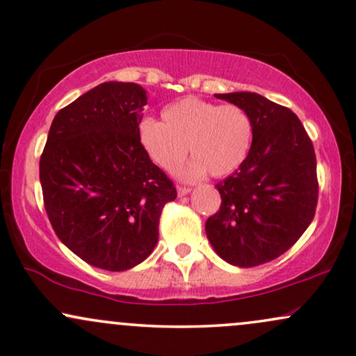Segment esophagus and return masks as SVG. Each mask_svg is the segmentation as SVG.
Here are the masks:
<instances>
[{
    "label": "esophagus",
    "mask_w": 356,
    "mask_h": 356,
    "mask_svg": "<svg viewBox=\"0 0 356 356\" xmlns=\"http://www.w3.org/2000/svg\"><path fill=\"white\" fill-rule=\"evenodd\" d=\"M188 193H190V188H187V187H179L177 188L179 197H185V195H188Z\"/></svg>",
    "instance_id": "esophagus-1"
}]
</instances>
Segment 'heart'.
I'll return each instance as SVG.
<instances>
[{
  "label": "heart",
  "instance_id": "1",
  "mask_svg": "<svg viewBox=\"0 0 356 356\" xmlns=\"http://www.w3.org/2000/svg\"><path fill=\"white\" fill-rule=\"evenodd\" d=\"M163 122L145 118L140 121L138 143L145 154L172 172L188 152L193 159L180 171V177L195 182L207 176H227L247 158L252 143V121L235 104L204 102L187 97L169 104L161 113Z\"/></svg>",
  "mask_w": 356,
  "mask_h": 356
}]
</instances>
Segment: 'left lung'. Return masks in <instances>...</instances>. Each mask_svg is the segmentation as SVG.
I'll return each mask as SVG.
<instances>
[{
	"label": "left lung",
	"instance_id": "left-lung-1",
	"mask_svg": "<svg viewBox=\"0 0 356 356\" xmlns=\"http://www.w3.org/2000/svg\"><path fill=\"white\" fill-rule=\"evenodd\" d=\"M252 121L247 158L216 185L221 208L208 218L207 237L219 257L253 268L287 252L312 224L318 203L316 156L289 108L252 92L214 95Z\"/></svg>",
	"mask_w": 356,
	"mask_h": 356
}]
</instances>
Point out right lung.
I'll return each instance as SVG.
<instances>
[{
	"label": "right lung",
	"mask_w": 356,
	"mask_h": 356,
	"mask_svg": "<svg viewBox=\"0 0 356 356\" xmlns=\"http://www.w3.org/2000/svg\"><path fill=\"white\" fill-rule=\"evenodd\" d=\"M147 103L138 83H99L54 116L40 158L54 232L85 263L106 271H127L149 257L164 204L177 197L138 143Z\"/></svg>",
	"instance_id": "right-lung-1"
}]
</instances>
